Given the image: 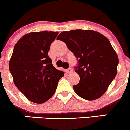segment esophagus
Here are the masks:
<instances>
[{"mask_svg": "<svg viewBox=\"0 0 130 130\" xmlns=\"http://www.w3.org/2000/svg\"><path fill=\"white\" fill-rule=\"evenodd\" d=\"M72 71H73V69H72V68H68V69H66V72L68 73H71Z\"/></svg>", "mask_w": 130, "mask_h": 130, "instance_id": "esophagus-1", "label": "esophagus"}]
</instances>
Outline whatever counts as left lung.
Listing matches in <instances>:
<instances>
[{"label": "left lung", "instance_id": "1", "mask_svg": "<svg viewBox=\"0 0 130 130\" xmlns=\"http://www.w3.org/2000/svg\"><path fill=\"white\" fill-rule=\"evenodd\" d=\"M57 40L66 43L78 59L74 69L80 80L73 86L76 93L88 101L104 94L116 75L119 62L110 41L98 32L82 29L62 32Z\"/></svg>", "mask_w": 130, "mask_h": 130}]
</instances>
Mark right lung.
Wrapping results in <instances>:
<instances>
[{"mask_svg": "<svg viewBox=\"0 0 130 130\" xmlns=\"http://www.w3.org/2000/svg\"><path fill=\"white\" fill-rule=\"evenodd\" d=\"M58 32L26 34L15 45L9 70L19 90L31 102L44 103L54 94L64 72L52 64L48 52Z\"/></svg>", "mask_w": 130, "mask_h": 130, "instance_id": "obj_1", "label": "right lung"}]
</instances>
